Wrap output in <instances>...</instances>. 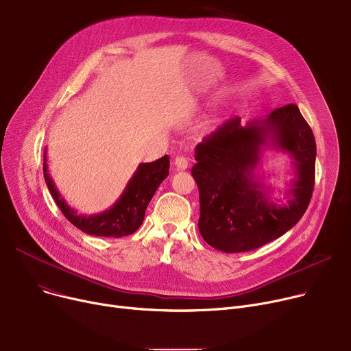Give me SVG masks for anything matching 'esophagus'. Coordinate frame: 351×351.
<instances>
[{
  "label": "esophagus",
  "mask_w": 351,
  "mask_h": 351,
  "mask_svg": "<svg viewBox=\"0 0 351 351\" xmlns=\"http://www.w3.org/2000/svg\"><path fill=\"white\" fill-rule=\"evenodd\" d=\"M188 166H189V162L185 156H178L175 159V168L178 171H185V169H188Z\"/></svg>",
  "instance_id": "1"
}]
</instances>
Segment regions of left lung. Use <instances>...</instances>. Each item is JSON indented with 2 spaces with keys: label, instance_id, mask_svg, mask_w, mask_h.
Wrapping results in <instances>:
<instances>
[{
  "label": "left lung",
  "instance_id": "left-lung-1",
  "mask_svg": "<svg viewBox=\"0 0 351 351\" xmlns=\"http://www.w3.org/2000/svg\"><path fill=\"white\" fill-rule=\"evenodd\" d=\"M241 121L234 117L202 139L191 171L199 188V232L225 253L254 250L283 236L304 215L315 186L316 141L298 105ZM265 150L291 159L295 178L279 195L255 173Z\"/></svg>",
  "mask_w": 351,
  "mask_h": 351
}]
</instances>
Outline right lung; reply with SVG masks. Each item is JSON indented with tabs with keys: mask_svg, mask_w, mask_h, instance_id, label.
I'll return each mask as SVG.
<instances>
[{
	"mask_svg": "<svg viewBox=\"0 0 351 351\" xmlns=\"http://www.w3.org/2000/svg\"><path fill=\"white\" fill-rule=\"evenodd\" d=\"M47 147L44 151V178L49 193L69 222L86 234L102 237H122L132 234L142 225L145 210L156 189L169 175V156L165 155L154 162L139 163L132 178L115 204L95 215H82L71 208L48 172Z\"/></svg>",
	"mask_w": 351,
	"mask_h": 351,
	"instance_id": "1",
	"label": "right lung"
}]
</instances>
